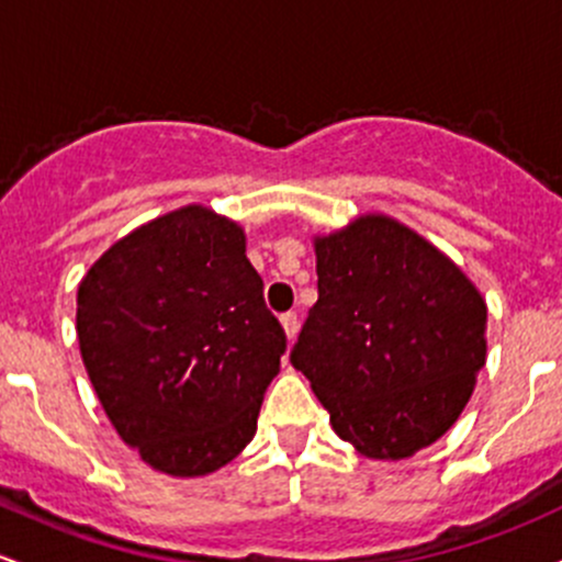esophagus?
I'll list each match as a JSON object with an SVG mask.
<instances>
[{
    "label": "esophagus",
    "instance_id": "esophagus-1",
    "mask_svg": "<svg viewBox=\"0 0 562 562\" xmlns=\"http://www.w3.org/2000/svg\"><path fill=\"white\" fill-rule=\"evenodd\" d=\"M281 327H283V333H286V338L292 340L294 335H297V327H300L297 314H294V311H289V314H283V316H281Z\"/></svg>",
    "mask_w": 562,
    "mask_h": 562
}]
</instances>
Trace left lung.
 Instances as JSON below:
<instances>
[{
    "label": "left lung",
    "mask_w": 562,
    "mask_h": 562,
    "mask_svg": "<svg viewBox=\"0 0 562 562\" xmlns=\"http://www.w3.org/2000/svg\"><path fill=\"white\" fill-rule=\"evenodd\" d=\"M319 300L294 344L335 432L373 460L443 436L487 355V305L436 246L386 216L316 238Z\"/></svg>",
    "instance_id": "8db88e82"
}]
</instances>
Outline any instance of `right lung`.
<instances>
[{
  "label": "right lung",
  "mask_w": 562,
  "mask_h": 562,
  "mask_svg": "<svg viewBox=\"0 0 562 562\" xmlns=\"http://www.w3.org/2000/svg\"><path fill=\"white\" fill-rule=\"evenodd\" d=\"M78 340L119 436L170 476L238 457L286 351L246 235L202 205L143 224L91 265Z\"/></svg>",
  "instance_id": "add662e5"
}]
</instances>
